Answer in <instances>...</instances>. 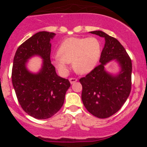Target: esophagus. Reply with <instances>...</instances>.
<instances>
[{"label":"esophagus","instance_id":"esophagus-1","mask_svg":"<svg viewBox=\"0 0 147 147\" xmlns=\"http://www.w3.org/2000/svg\"><path fill=\"white\" fill-rule=\"evenodd\" d=\"M69 82H70L71 84H74L75 82H76L77 81H78V79L77 78H71L69 79Z\"/></svg>","mask_w":147,"mask_h":147}]
</instances>
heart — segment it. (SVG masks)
Wrapping results in <instances>:
<instances>
[{
    "label": "heart",
    "instance_id": "heart-1",
    "mask_svg": "<svg viewBox=\"0 0 147 147\" xmlns=\"http://www.w3.org/2000/svg\"><path fill=\"white\" fill-rule=\"evenodd\" d=\"M101 44L94 37L69 38L61 42L57 55L53 59L55 66L60 72L67 70V63H72L74 69L80 74L92 70L101 55Z\"/></svg>",
    "mask_w": 147,
    "mask_h": 147
}]
</instances>
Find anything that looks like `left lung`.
Segmentation results:
<instances>
[{"label": "left lung", "mask_w": 147, "mask_h": 147, "mask_svg": "<svg viewBox=\"0 0 147 147\" xmlns=\"http://www.w3.org/2000/svg\"><path fill=\"white\" fill-rule=\"evenodd\" d=\"M90 32L105 38V44L100 64L80 79L82 86V100L90 113L105 119L118 112L127 101L131 88L132 64L124 47L116 38L100 30ZM113 59L121 66V71L115 76L104 69V65Z\"/></svg>", "instance_id": "8db88e82"}]
</instances>
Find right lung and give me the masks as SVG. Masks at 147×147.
I'll list each match as a JSON object with an SVG mask.
<instances>
[{
  "mask_svg": "<svg viewBox=\"0 0 147 147\" xmlns=\"http://www.w3.org/2000/svg\"><path fill=\"white\" fill-rule=\"evenodd\" d=\"M54 32L35 33L18 47L13 60L12 82L22 109L30 116L45 119L55 115L63 107L67 90L70 87L67 79L56 74L50 61L51 44ZM44 60L42 69L37 74L30 73L26 62L32 56Z\"/></svg>",
  "mask_w": 147,
  "mask_h": 147,
  "instance_id": "add662e5",
  "label": "right lung"
}]
</instances>
